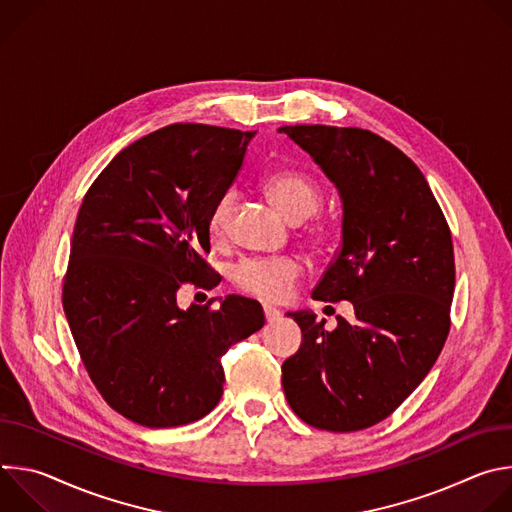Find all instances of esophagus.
<instances>
[{
    "label": "esophagus",
    "instance_id": "34e87169",
    "mask_svg": "<svg viewBox=\"0 0 512 512\" xmlns=\"http://www.w3.org/2000/svg\"><path fill=\"white\" fill-rule=\"evenodd\" d=\"M263 314H265V320H267V322H275V320H279V316H281V312H279L277 308L269 306V304L263 306Z\"/></svg>",
    "mask_w": 512,
    "mask_h": 512
}]
</instances>
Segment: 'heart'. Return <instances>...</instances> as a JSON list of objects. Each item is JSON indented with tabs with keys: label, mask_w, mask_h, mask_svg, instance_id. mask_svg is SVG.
Listing matches in <instances>:
<instances>
[{
	"label": "heart",
	"mask_w": 512,
	"mask_h": 512,
	"mask_svg": "<svg viewBox=\"0 0 512 512\" xmlns=\"http://www.w3.org/2000/svg\"><path fill=\"white\" fill-rule=\"evenodd\" d=\"M263 188L275 206L289 218L300 223L310 218L322 204L320 186L300 172L279 170L263 180ZM235 208V192H225L210 208L206 233L214 247H221L229 239L231 216ZM302 277V263L296 257H265L243 259L233 267L235 285L249 296L279 302L285 300L298 279Z\"/></svg>",
	"instance_id": "heart-1"
}]
</instances>
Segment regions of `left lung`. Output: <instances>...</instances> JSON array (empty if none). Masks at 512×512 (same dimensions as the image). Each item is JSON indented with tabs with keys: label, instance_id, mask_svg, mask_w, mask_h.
<instances>
[{
	"label": "left lung",
	"instance_id": "1",
	"mask_svg": "<svg viewBox=\"0 0 512 512\" xmlns=\"http://www.w3.org/2000/svg\"><path fill=\"white\" fill-rule=\"evenodd\" d=\"M342 198V243L312 291L352 302L354 320L326 330L289 312L302 346L281 364L294 413L318 429L358 431L389 417L425 379L450 332L456 283L446 216L421 170L358 127L285 125Z\"/></svg>",
	"mask_w": 512,
	"mask_h": 512
}]
</instances>
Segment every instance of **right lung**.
Wrapping results in <instances>:
<instances>
[{
  "instance_id": "obj_1",
  "label": "right lung",
  "mask_w": 512,
  "mask_h": 512,
  "mask_svg": "<svg viewBox=\"0 0 512 512\" xmlns=\"http://www.w3.org/2000/svg\"><path fill=\"white\" fill-rule=\"evenodd\" d=\"M257 131L176 123L121 150L83 198L62 308L103 399L145 427H178L221 401L223 354L265 324L259 302L180 310L184 283L212 287L210 208Z\"/></svg>"
}]
</instances>
